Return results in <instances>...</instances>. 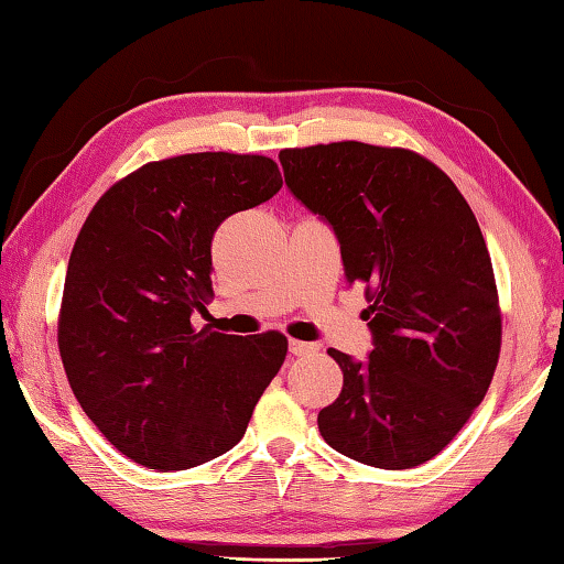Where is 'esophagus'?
Here are the masks:
<instances>
[{"label":"esophagus","mask_w":564,"mask_h":564,"mask_svg":"<svg viewBox=\"0 0 564 564\" xmlns=\"http://www.w3.org/2000/svg\"><path fill=\"white\" fill-rule=\"evenodd\" d=\"M289 350L293 356H308V352H316L318 346H313V343H305V340H291Z\"/></svg>","instance_id":"esophagus-1"}]
</instances>
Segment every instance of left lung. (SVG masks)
Segmentation results:
<instances>
[{"label": "left lung", "instance_id": "obj_1", "mask_svg": "<svg viewBox=\"0 0 564 564\" xmlns=\"http://www.w3.org/2000/svg\"><path fill=\"white\" fill-rule=\"evenodd\" d=\"M291 194L340 243L348 283H366L373 350L343 370L318 431L352 460L405 470L460 433L500 358L492 261L470 206L433 161L408 149L338 141L283 149Z\"/></svg>", "mask_w": 564, "mask_h": 564}]
</instances>
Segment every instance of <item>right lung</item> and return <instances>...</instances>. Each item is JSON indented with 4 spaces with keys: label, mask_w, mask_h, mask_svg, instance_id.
I'll list each match as a JSON object with an SVG mask.
<instances>
[{
    "label": "right lung",
    "mask_w": 564,
    "mask_h": 564,
    "mask_svg": "<svg viewBox=\"0 0 564 564\" xmlns=\"http://www.w3.org/2000/svg\"><path fill=\"white\" fill-rule=\"evenodd\" d=\"M283 186L269 156L204 151L113 184L72 248L59 352L76 400L129 460L188 470L241 441L285 360L283 333L226 336L191 316L212 299V238Z\"/></svg>",
    "instance_id": "obj_1"
}]
</instances>
